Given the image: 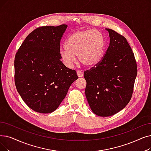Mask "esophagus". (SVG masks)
Masks as SVG:
<instances>
[{
	"label": "esophagus",
	"instance_id": "obj_1",
	"mask_svg": "<svg viewBox=\"0 0 151 151\" xmlns=\"http://www.w3.org/2000/svg\"><path fill=\"white\" fill-rule=\"evenodd\" d=\"M76 73H77V75H78V77H80V78L83 77V72H82L81 71H80V70H78Z\"/></svg>",
	"mask_w": 151,
	"mask_h": 151
}]
</instances>
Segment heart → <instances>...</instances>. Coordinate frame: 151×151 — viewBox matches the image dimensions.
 I'll list each match as a JSON object with an SVG mask.
<instances>
[{
  "label": "heart",
  "mask_w": 151,
  "mask_h": 151,
  "mask_svg": "<svg viewBox=\"0 0 151 151\" xmlns=\"http://www.w3.org/2000/svg\"><path fill=\"white\" fill-rule=\"evenodd\" d=\"M65 48L60 51L63 63L70 67L77 55L78 60L86 67H94L102 58L105 40L101 32L95 29L77 31L70 35L65 42Z\"/></svg>",
  "instance_id": "heart-1"
}]
</instances>
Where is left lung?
<instances>
[{
  "instance_id": "left-lung-1",
  "label": "left lung",
  "mask_w": 151,
  "mask_h": 151,
  "mask_svg": "<svg viewBox=\"0 0 151 151\" xmlns=\"http://www.w3.org/2000/svg\"><path fill=\"white\" fill-rule=\"evenodd\" d=\"M110 45L101 62L84 73L85 94L92 111L97 115H115L129 103L137 75L134 53L126 38L107 29Z\"/></svg>"
}]
</instances>
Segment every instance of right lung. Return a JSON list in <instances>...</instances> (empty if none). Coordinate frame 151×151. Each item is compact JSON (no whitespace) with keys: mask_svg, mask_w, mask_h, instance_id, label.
Segmentation results:
<instances>
[{"mask_svg":"<svg viewBox=\"0 0 151 151\" xmlns=\"http://www.w3.org/2000/svg\"><path fill=\"white\" fill-rule=\"evenodd\" d=\"M67 24L35 29L17 52L15 83L18 93L35 112L55 110L78 77L60 60V43Z\"/></svg>","mask_w":151,"mask_h":151,"instance_id":"1","label":"right lung"}]
</instances>
